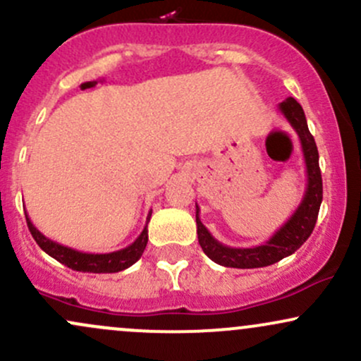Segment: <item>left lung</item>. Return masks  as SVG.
Masks as SVG:
<instances>
[{
    "label": "left lung",
    "instance_id": "obj_1",
    "mask_svg": "<svg viewBox=\"0 0 361 361\" xmlns=\"http://www.w3.org/2000/svg\"><path fill=\"white\" fill-rule=\"evenodd\" d=\"M279 110L288 120L290 126L297 132L300 139L302 152L305 161V175L307 185L300 205L267 243L252 247H231L219 243L209 229L200 221V209L197 207V234L202 250L210 259L217 264L231 268H261L293 255L309 239L316 226L319 207L322 202V178L319 169V152L316 140L309 132L307 120L300 103L295 98L288 97L279 105Z\"/></svg>",
    "mask_w": 361,
    "mask_h": 361
}]
</instances>
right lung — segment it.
I'll list each match as a JSON object with an SVG mask.
<instances>
[{
	"label": "right lung",
	"instance_id": "add662e5",
	"mask_svg": "<svg viewBox=\"0 0 361 361\" xmlns=\"http://www.w3.org/2000/svg\"><path fill=\"white\" fill-rule=\"evenodd\" d=\"M151 212L147 214L146 227L142 229V233L130 246L123 247V250L114 251V252H105V255H94V252H82L73 247L62 246V244L52 241V239L45 238L39 229L32 224L28 219V214H25L27 217L28 229H30L32 235H34L35 243L39 244L42 250L47 252L49 256H52L54 259H57L64 267L71 268L76 271H85V273H117L126 270V268L132 267V264L142 256L144 250H146L147 244V222L151 219Z\"/></svg>",
	"mask_w": 361,
	"mask_h": 361
}]
</instances>
